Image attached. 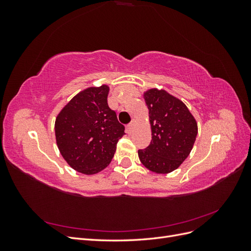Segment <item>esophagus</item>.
Masks as SVG:
<instances>
[{"mask_svg":"<svg viewBox=\"0 0 251 251\" xmlns=\"http://www.w3.org/2000/svg\"><path fill=\"white\" fill-rule=\"evenodd\" d=\"M134 126H135V123H134V121H132V123H131L130 125H127V126H126V132H127L128 134H131V133H132Z\"/></svg>","mask_w":251,"mask_h":251,"instance_id":"obj_1","label":"esophagus"}]
</instances>
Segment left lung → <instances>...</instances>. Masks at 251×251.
I'll return each mask as SVG.
<instances>
[{
    "label": "left lung",
    "instance_id": "left-lung-1",
    "mask_svg": "<svg viewBox=\"0 0 251 251\" xmlns=\"http://www.w3.org/2000/svg\"><path fill=\"white\" fill-rule=\"evenodd\" d=\"M151 131L150 146L138 151L141 163L156 174L177 170L191 154L198 125L185 103L165 90L143 92Z\"/></svg>",
    "mask_w": 251,
    "mask_h": 251
}]
</instances>
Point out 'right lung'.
<instances>
[{"instance_id": "1", "label": "right lung", "mask_w": 251, "mask_h": 251, "mask_svg": "<svg viewBox=\"0 0 251 251\" xmlns=\"http://www.w3.org/2000/svg\"><path fill=\"white\" fill-rule=\"evenodd\" d=\"M110 87L80 91L55 118V140L60 155L71 168L95 175L110 164L125 126L108 105Z\"/></svg>"}]
</instances>
